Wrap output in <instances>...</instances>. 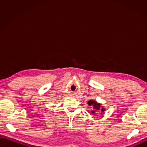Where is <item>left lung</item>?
<instances>
[{"label":"left lung","instance_id":"1","mask_svg":"<svg viewBox=\"0 0 147 147\" xmlns=\"http://www.w3.org/2000/svg\"><path fill=\"white\" fill-rule=\"evenodd\" d=\"M88 104L89 105L93 106V109H94V111H92V114H93L94 115L96 114L95 111H100L102 112V114H103L104 111H105V108L103 107V106H102V104H99V103H97L95 100H89L88 102Z\"/></svg>","mask_w":147,"mask_h":147}]
</instances>
